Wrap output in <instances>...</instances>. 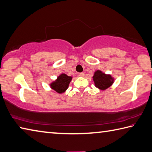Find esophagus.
<instances>
[{"label":"esophagus","mask_w":152,"mask_h":152,"mask_svg":"<svg viewBox=\"0 0 152 152\" xmlns=\"http://www.w3.org/2000/svg\"><path fill=\"white\" fill-rule=\"evenodd\" d=\"M78 75L80 76H84V72H80V73L78 74Z\"/></svg>","instance_id":"esophagus-1"}]
</instances>
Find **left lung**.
Here are the masks:
<instances>
[{"label": "left lung", "instance_id": "8db88e82", "mask_svg": "<svg viewBox=\"0 0 152 152\" xmlns=\"http://www.w3.org/2000/svg\"><path fill=\"white\" fill-rule=\"evenodd\" d=\"M95 86L100 90H106L114 82V79L110 75H106L100 70L95 72L93 76Z\"/></svg>", "mask_w": 152, "mask_h": 152}]
</instances>
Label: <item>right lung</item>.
Returning <instances> with one entry per match:
<instances>
[{
    "label": "right lung",
    "mask_w": 152,
    "mask_h": 152,
    "mask_svg": "<svg viewBox=\"0 0 152 152\" xmlns=\"http://www.w3.org/2000/svg\"><path fill=\"white\" fill-rule=\"evenodd\" d=\"M71 80V76H68L65 74H62L58 77L56 81L50 84V87L58 93H63L68 88Z\"/></svg>",
    "instance_id": "right-lung-1"
}]
</instances>
